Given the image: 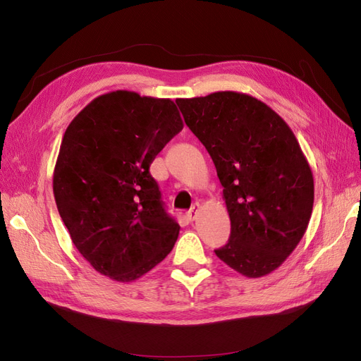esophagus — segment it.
<instances>
[{"label": "esophagus", "mask_w": 361, "mask_h": 361, "mask_svg": "<svg viewBox=\"0 0 361 361\" xmlns=\"http://www.w3.org/2000/svg\"><path fill=\"white\" fill-rule=\"evenodd\" d=\"M199 209H200V204H199V203H195V204L191 207V209L187 212V216L190 218L191 221L194 220L195 216H197V212H199Z\"/></svg>", "instance_id": "34e87169"}]
</instances>
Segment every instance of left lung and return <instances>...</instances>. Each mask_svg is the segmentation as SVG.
Returning a JSON list of instances; mask_svg holds the SVG:
<instances>
[{"label":"left lung","instance_id":"obj_1","mask_svg":"<svg viewBox=\"0 0 361 361\" xmlns=\"http://www.w3.org/2000/svg\"><path fill=\"white\" fill-rule=\"evenodd\" d=\"M176 104L223 185L232 228L215 255L245 277L269 274L298 245L312 216L313 174L297 138L250 94L216 92Z\"/></svg>","mask_w":361,"mask_h":361}]
</instances>
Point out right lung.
Instances as JSON below:
<instances>
[{"label": "right lung", "instance_id": "right-lung-1", "mask_svg": "<svg viewBox=\"0 0 361 361\" xmlns=\"http://www.w3.org/2000/svg\"><path fill=\"white\" fill-rule=\"evenodd\" d=\"M182 128L173 101L117 90L97 96L64 133L54 197L72 243L101 274L137 280L174 247L180 227L149 167Z\"/></svg>", "mask_w": 361, "mask_h": 361}]
</instances>
